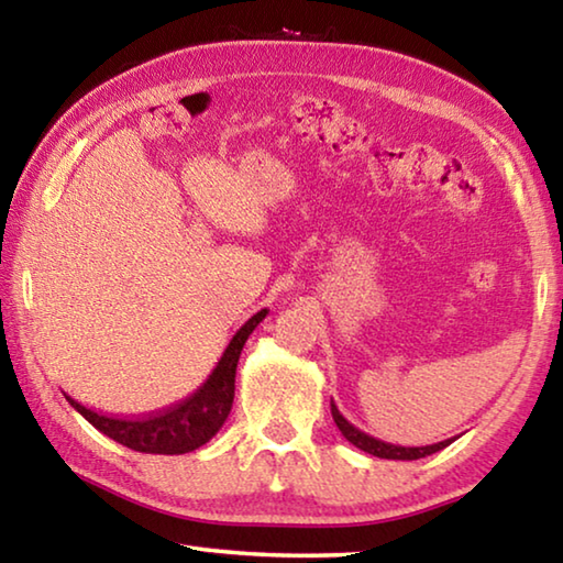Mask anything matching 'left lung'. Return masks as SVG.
<instances>
[{"label": "left lung", "mask_w": 563, "mask_h": 563, "mask_svg": "<svg viewBox=\"0 0 563 563\" xmlns=\"http://www.w3.org/2000/svg\"><path fill=\"white\" fill-rule=\"evenodd\" d=\"M330 409H332V419H335L338 430L342 432V437L350 444H355L357 450L373 454V456H379V460H422V456L427 454H434L444 450L446 444H452L454 440H444V442H437V444H427V446H399V444H389V442H383L377 440V437H369L362 430H357L355 424H350L345 417L340 415V409L335 407V402H330Z\"/></svg>", "instance_id": "8db88e82"}]
</instances>
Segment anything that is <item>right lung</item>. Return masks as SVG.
Here are the masks:
<instances>
[{
  "mask_svg": "<svg viewBox=\"0 0 563 563\" xmlns=\"http://www.w3.org/2000/svg\"><path fill=\"white\" fill-rule=\"evenodd\" d=\"M268 316V310L255 312L245 325L235 332L228 342L223 357L218 360L213 373L206 383L186 397L184 402L164 409V412L148 417H107L87 409L84 405L69 399V405L79 412L89 424L97 427L101 434L111 437L113 442L129 446L133 452L146 454H186L203 446L231 415L235 397V367L245 340L258 328V322Z\"/></svg>",
  "mask_w": 563,
  "mask_h": 563,
  "instance_id": "add662e5",
  "label": "right lung"
}]
</instances>
